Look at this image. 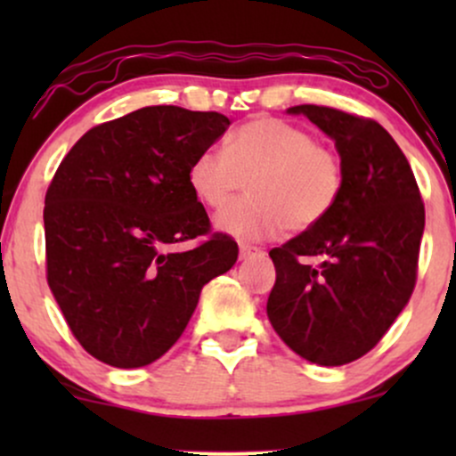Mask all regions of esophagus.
Masks as SVG:
<instances>
[{
	"instance_id": "obj_1",
	"label": "esophagus",
	"mask_w": 456,
	"mask_h": 456,
	"mask_svg": "<svg viewBox=\"0 0 456 456\" xmlns=\"http://www.w3.org/2000/svg\"><path fill=\"white\" fill-rule=\"evenodd\" d=\"M261 253H264V250H261L259 246H255V244H246V242L240 244V259L255 257V255H261Z\"/></svg>"
}]
</instances>
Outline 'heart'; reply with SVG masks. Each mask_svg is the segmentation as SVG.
<instances>
[{"label":"heart","mask_w":456,"mask_h":456,"mask_svg":"<svg viewBox=\"0 0 456 456\" xmlns=\"http://www.w3.org/2000/svg\"><path fill=\"white\" fill-rule=\"evenodd\" d=\"M248 180V197L216 216L221 232L242 240L308 232L337 208L343 162L332 145L285 119H250L233 130L227 150H203L188 169V184L208 208H223Z\"/></svg>","instance_id":"1"}]
</instances>
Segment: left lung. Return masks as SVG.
Masks as SVG:
<instances>
[{
	"mask_svg": "<svg viewBox=\"0 0 456 456\" xmlns=\"http://www.w3.org/2000/svg\"><path fill=\"white\" fill-rule=\"evenodd\" d=\"M289 113H305L334 139L343 192L317 227L270 250L268 317L297 355L341 366L369 354L410 300L425 203L405 154L375 119L322 104Z\"/></svg>",
	"mask_w": 456,
	"mask_h": 456,
	"instance_id": "left-lung-1",
	"label": "left lung"
}]
</instances>
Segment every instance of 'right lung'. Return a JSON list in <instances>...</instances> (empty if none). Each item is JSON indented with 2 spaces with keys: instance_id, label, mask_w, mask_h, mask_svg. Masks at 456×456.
I'll return each instance as SVG.
<instances>
[{
  "instance_id": "1",
  "label": "right lung",
  "mask_w": 456,
  "mask_h": 456,
  "mask_svg": "<svg viewBox=\"0 0 456 456\" xmlns=\"http://www.w3.org/2000/svg\"><path fill=\"white\" fill-rule=\"evenodd\" d=\"M227 128L216 111L143 107L87 130L57 167L45 197L46 282L101 362L137 369L169 352L203 285L238 259L188 184L191 162ZM197 237L191 251L168 250Z\"/></svg>"
}]
</instances>
